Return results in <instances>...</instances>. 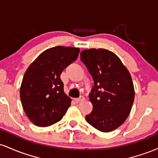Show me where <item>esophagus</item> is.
<instances>
[{
	"mask_svg": "<svg viewBox=\"0 0 158 158\" xmlns=\"http://www.w3.org/2000/svg\"><path fill=\"white\" fill-rule=\"evenodd\" d=\"M74 100H75V102H82V101L85 100V97H80L79 98H77V99H75Z\"/></svg>",
	"mask_w": 158,
	"mask_h": 158,
	"instance_id": "obj_1",
	"label": "esophagus"
}]
</instances>
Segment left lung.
Here are the masks:
<instances>
[{
  "label": "left lung",
  "mask_w": 158,
  "mask_h": 158,
  "mask_svg": "<svg viewBox=\"0 0 158 158\" xmlns=\"http://www.w3.org/2000/svg\"><path fill=\"white\" fill-rule=\"evenodd\" d=\"M80 56L94 81L89 94L93 110L86 121L102 132L114 131L126 121L135 100L130 73L118 56L106 49L85 50Z\"/></svg>",
  "instance_id": "left-lung-1"
}]
</instances>
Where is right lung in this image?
I'll return each mask as SVG.
<instances>
[{
    "label": "right lung",
    "instance_id": "add662e5",
    "mask_svg": "<svg viewBox=\"0 0 158 158\" xmlns=\"http://www.w3.org/2000/svg\"><path fill=\"white\" fill-rule=\"evenodd\" d=\"M79 53V48L54 47L41 52L27 68L20 97L25 114L35 126H51L68 110L71 99L64 92L60 75Z\"/></svg>",
    "mask_w": 158,
    "mask_h": 158
}]
</instances>
